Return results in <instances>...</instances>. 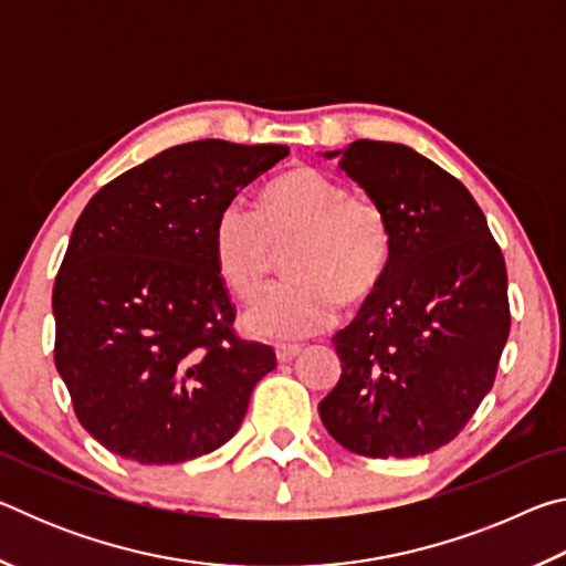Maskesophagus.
I'll return each mask as SVG.
<instances>
[{"label":"esophagus","mask_w":566,"mask_h":566,"mask_svg":"<svg viewBox=\"0 0 566 566\" xmlns=\"http://www.w3.org/2000/svg\"><path fill=\"white\" fill-rule=\"evenodd\" d=\"M274 352H276V359H280V361H292L296 354L302 352V347H300V344H280V347H276Z\"/></svg>","instance_id":"obj_1"}]
</instances>
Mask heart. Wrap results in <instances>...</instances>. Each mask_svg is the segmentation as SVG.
I'll use <instances>...</instances> for the list:
<instances>
[{
	"instance_id": "b5f03b06",
	"label": "heart",
	"mask_w": 566,
	"mask_h": 566,
	"mask_svg": "<svg viewBox=\"0 0 566 566\" xmlns=\"http://www.w3.org/2000/svg\"><path fill=\"white\" fill-rule=\"evenodd\" d=\"M391 224L377 199L354 195L342 179L300 167L276 177L262 207L219 209L212 229L214 262L224 284L254 300L286 252L290 280L272 286L244 314L254 337L294 342L329 329L342 300L364 304L385 282Z\"/></svg>"
}]
</instances>
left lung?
Masks as SVG:
<instances>
[{"label":"left lung","mask_w":566,"mask_h":566,"mask_svg":"<svg viewBox=\"0 0 566 566\" xmlns=\"http://www.w3.org/2000/svg\"><path fill=\"white\" fill-rule=\"evenodd\" d=\"M324 157L377 199L395 242L377 294L334 334L342 377L319 417L354 454H429L494 385L512 322L502 249L462 181L411 147L357 139Z\"/></svg>","instance_id":"obj_1"}]
</instances>
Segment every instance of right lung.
Segmentation results:
<instances>
[{
	"instance_id": "right-lung-1",
	"label": "right lung",
	"mask_w": 566,
	"mask_h": 566,
	"mask_svg": "<svg viewBox=\"0 0 566 566\" xmlns=\"http://www.w3.org/2000/svg\"><path fill=\"white\" fill-rule=\"evenodd\" d=\"M290 155L199 139L90 199L56 274L54 364L80 424L139 464H179L237 434L274 349L234 332L214 262L219 209Z\"/></svg>"
}]
</instances>
